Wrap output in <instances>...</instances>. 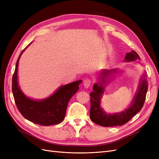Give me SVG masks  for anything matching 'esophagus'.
<instances>
[{
	"mask_svg": "<svg viewBox=\"0 0 159 159\" xmlns=\"http://www.w3.org/2000/svg\"><path fill=\"white\" fill-rule=\"evenodd\" d=\"M83 84H84V85L85 88H88L91 84V80L89 78H86L85 80H84Z\"/></svg>",
	"mask_w": 159,
	"mask_h": 159,
	"instance_id": "1",
	"label": "esophagus"
}]
</instances>
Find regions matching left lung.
<instances>
[{"mask_svg":"<svg viewBox=\"0 0 159 159\" xmlns=\"http://www.w3.org/2000/svg\"><path fill=\"white\" fill-rule=\"evenodd\" d=\"M137 59L140 60V57L134 51L127 53L125 56V61H134ZM102 73V83H103L105 76L110 73V71L104 70ZM93 89V91H91L90 93L91 107L89 115L91 121L103 127L121 126L129 121L142 109L145 101L148 84L145 74L143 79L141 81L138 92L134 99L131 106L121 113L113 115H109L104 112L100 107V101L102 98L104 90L102 83H100L99 85L95 84Z\"/></svg>","mask_w":159,"mask_h":159,"instance_id":"8db88e82","label":"left lung"}]
</instances>
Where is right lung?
<instances>
[{
  "label": "right lung",
  "mask_w": 159,
  "mask_h": 159,
  "mask_svg": "<svg viewBox=\"0 0 159 159\" xmlns=\"http://www.w3.org/2000/svg\"><path fill=\"white\" fill-rule=\"evenodd\" d=\"M12 80V90L14 102L22 116L34 123L48 126L61 123L64 119L67 105L70 99L79 89L81 80L76 81L61 86L50 98L41 101H35L24 95L17 82V70L19 58Z\"/></svg>",
  "instance_id": "add662e5"
}]
</instances>
